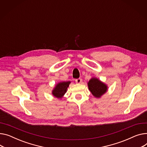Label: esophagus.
I'll return each mask as SVG.
<instances>
[{"label":"esophagus","instance_id":"1","mask_svg":"<svg viewBox=\"0 0 147 147\" xmlns=\"http://www.w3.org/2000/svg\"><path fill=\"white\" fill-rule=\"evenodd\" d=\"M75 81H76V82L77 83H80L82 82V79H80V78H79V79H76Z\"/></svg>","mask_w":147,"mask_h":147}]
</instances>
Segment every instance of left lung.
<instances>
[{
  "label": "left lung",
  "mask_w": 147,
  "mask_h": 147,
  "mask_svg": "<svg viewBox=\"0 0 147 147\" xmlns=\"http://www.w3.org/2000/svg\"><path fill=\"white\" fill-rule=\"evenodd\" d=\"M89 89L92 94L96 97H100L107 91V86L96 78H92L88 83Z\"/></svg>",
  "instance_id": "1"
}]
</instances>
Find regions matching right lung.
I'll return each mask as SVG.
<instances>
[{"instance_id": "obj_1", "label": "right lung", "mask_w": 147, "mask_h": 147, "mask_svg": "<svg viewBox=\"0 0 147 147\" xmlns=\"http://www.w3.org/2000/svg\"><path fill=\"white\" fill-rule=\"evenodd\" d=\"M70 83V82H60L55 86V89L53 91V94L58 98H61L65 93L67 87Z\"/></svg>"}]
</instances>
